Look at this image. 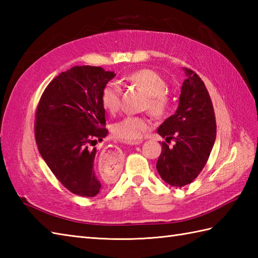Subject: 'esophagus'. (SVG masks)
Returning <instances> with one entry per match:
<instances>
[{
  "mask_svg": "<svg viewBox=\"0 0 258 258\" xmlns=\"http://www.w3.org/2000/svg\"><path fill=\"white\" fill-rule=\"evenodd\" d=\"M130 144L132 145H139V144H142V141H136V142H131Z\"/></svg>",
  "mask_w": 258,
  "mask_h": 258,
  "instance_id": "esophagus-1",
  "label": "esophagus"
}]
</instances>
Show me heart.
I'll return each mask as SVG.
<instances>
[{"label":"heart","mask_w":258,"mask_h":258,"mask_svg":"<svg viewBox=\"0 0 258 258\" xmlns=\"http://www.w3.org/2000/svg\"><path fill=\"white\" fill-rule=\"evenodd\" d=\"M131 84L139 86L149 94L150 111L156 116H164L169 107L171 100L167 95L166 82L157 72L150 69H142L131 73L126 78ZM122 89L117 82L112 81L102 91V105L109 113H116L120 106ZM150 120L143 116L128 115L113 125V134L124 142H136L143 138L150 128Z\"/></svg>","instance_id":"heart-1"}]
</instances>
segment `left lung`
<instances>
[{"label": "left lung", "mask_w": 258, "mask_h": 258, "mask_svg": "<svg viewBox=\"0 0 258 258\" xmlns=\"http://www.w3.org/2000/svg\"><path fill=\"white\" fill-rule=\"evenodd\" d=\"M178 107L160 125L157 133L166 142L156 163L164 182L176 187L187 185L199 176L210 157L216 140V120L211 96L204 82L193 71L184 69ZM171 139L175 145L169 148Z\"/></svg>", "instance_id": "obj_1"}]
</instances>
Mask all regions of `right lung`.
Masks as SVG:
<instances>
[{"mask_svg": "<svg viewBox=\"0 0 258 258\" xmlns=\"http://www.w3.org/2000/svg\"><path fill=\"white\" fill-rule=\"evenodd\" d=\"M115 75L98 67H74L46 86L37 105L38 152L73 194L93 197L102 187L94 171V146L108 134L101 97L104 86Z\"/></svg>", "mask_w": 258, "mask_h": 258, "instance_id": "right-lung-1", "label": "right lung"}]
</instances>
